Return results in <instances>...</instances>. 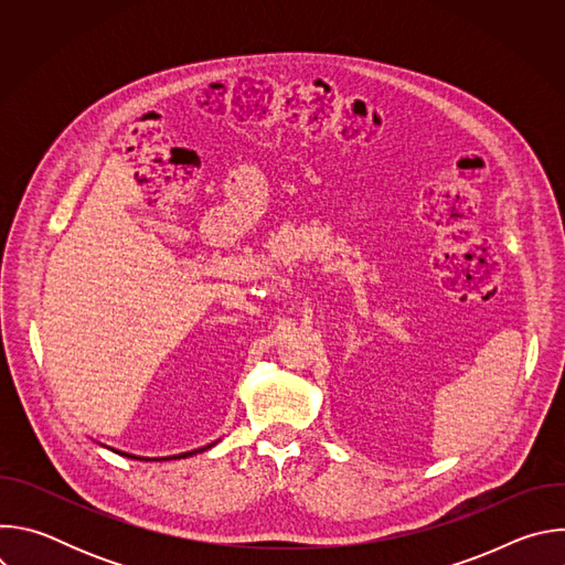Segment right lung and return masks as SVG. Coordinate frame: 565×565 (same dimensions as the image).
Here are the masks:
<instances>
[{
	"mask_svg": "<svg viewBox=\"0 0 565 565\" xmlns=\"http://www.w3.org/2000/svg\"><path fill=\"white\" fill-rule=\"evenodd\" d=\"M212 445H214V443H212ZM212 445H205V447H201V449H192V451H183V454H177V456H166V458H142V456H134V454H127V451H120V449H114V447H107V445H103V447H107V449H111V451H116V454H120V456L136 458V460H179V458H188V456H192V454L205 451V449H207V447H212Z\"/></svg>",
	"mask_w": 565,
	"mask_h": 565,
	"instance_id": "add662e5",
	"label": "right lung"
}]
</instances>
